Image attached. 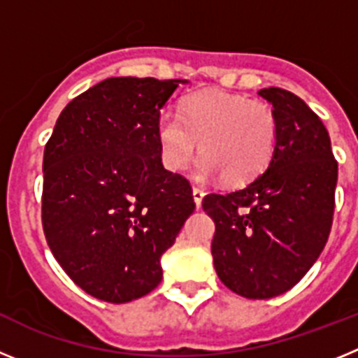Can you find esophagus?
Listing matches in <instances>:
<instances>
[{"mask_svg": "<svg viewBox=\"0 0 358 358\" xmlns=\"http://www.w3.org/2000/svg\"><path fill=\"white\" fill-rule=\"evenodd\" d=\"M202 199H204V192H202L201 188H194V201H195V206H197V210L201 208Z\"/></svg>", "mask_w": 358, "mask_h": 358, "instance_id": "1", "label": "esophagus"}]
</instances>
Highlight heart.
<instances>
[{
	"mask_svg": "<svg viewBox=\"0 0 358 358\" xmlns=\"http://www.w3.org/2000/svg\"><path fill=\"white\" fill-rule=\"evenodd\" d=\"M156 136L161 161L170 172H181L195 150L199 179L220 176L226 185H243L260 176L273 159L278 120L273 107L245 94L201 91L182 100L179 115L163 113Z\"/></svg>",
	"mask_w": 358,
	"mask_h": 358,
	"instance_id": "1",
	"label": "heart"
}]
</instances>
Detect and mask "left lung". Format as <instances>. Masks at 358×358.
<instances>
[{
	"label": "left lung",
	"mask_w": 358,
	"mask_h": 358,
	"mask_svg": "<svg viewBox=\"0 0 358 358\" xmlns=\"http://www.w3.org/2000/svg\"><path fill=\"white\" fill-rule=\"evenodd\" d=\"M258 94L273 103L278 120L267 170L242 189L202 199L215 222V271L248 299L287 292L317 262L330 235L337 186V161L319 116L290 91L267 87Z\"/></svg>",
	"instance_id": "1"
}]
</instances>
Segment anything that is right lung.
I'll return each mask as SVG.
<instances>
[{
    "label": "right lung",
    "instance_id": "obj_1",
    "mask_svg": "<svg viewBox=\"0 0 358 358\" xmlns=\"http://www.w3.org/2000/svg\"><path fill=\"white\" fill-rule=\"evenodd\" d=\"M186 80L115 77L73 98L44 147L43 229L90 296L129 303L156 289L161 256L194 213L192 186L164 170L156 123Z\"/></svg>",
    "mask_w": 358,
    "mask_h": 358
}]
</instances>
